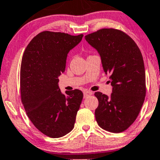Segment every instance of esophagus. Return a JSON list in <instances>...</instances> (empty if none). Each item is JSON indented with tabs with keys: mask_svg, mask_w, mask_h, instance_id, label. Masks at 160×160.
I'll return each instance as SVG.
<instances>
[{
	"mask_svg": "<svg viewBox=\"0 0 160 160\" xmlns=\"http://www.w3.org/2000/svg\"><path fill=\"white\" fill-rule=\"evenodd\" d=\"M92 92H90V91H84L83 92V96L84 98H87V96H90V95H92Z\"/></svg>",
	"mask_w": 160,
	"mask_h": 160,
	"instance_id": "1",
	"label": "esophagus"
}]
</instances>
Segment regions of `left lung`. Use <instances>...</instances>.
<instances>
[{"mask_svg":"<svg viewBox=\"0 0 160 160\" xmlns=\"http://www.w3.org/2000/svg\"><path fill=\"white\" fill-rule=\"evenodd\" d=\"M99 52L105 73L109 74L112 93L95 92L99 106L95 116L99 127L112 133L127 130L139 115L146 96L143 56L128 35L115 29H102L85 36Z\"/></svg>","mask_w":160,"mask_h":160,"instance_id":"8db88e82","label":"left lung"}]
</instances>
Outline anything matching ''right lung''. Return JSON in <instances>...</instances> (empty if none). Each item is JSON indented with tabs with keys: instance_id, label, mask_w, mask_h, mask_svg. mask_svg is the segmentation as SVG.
<instances>
[{
	"instance_id": "1",
	"label": "right lung",
	"mask_w": 160,
	"mask_h": 160,
	"mask_svg": "<svg viewBox=\"0 0 160 160\" xmlns=\"http://www.w3.org/2000/svg\"><path fill=\"white\" fill-rule=\"evenodd\" d=\"M83 35L44 31L26 47L20 68V92L26 114L35 127L49 138L73 130L83 99L82 91L61 93L58 77L64 71L68 52Z\"/></svg>"
}]
</instances>
